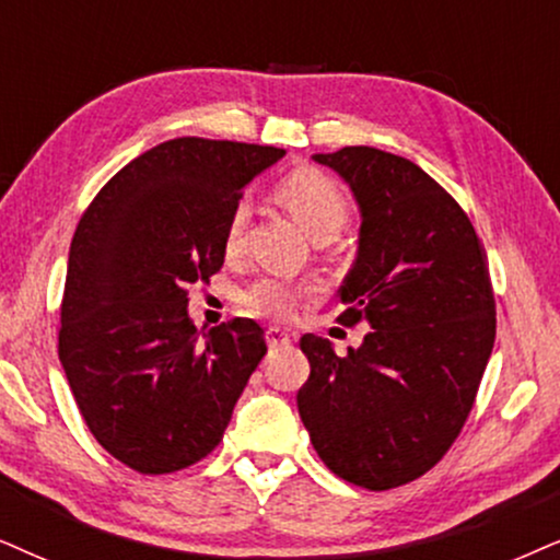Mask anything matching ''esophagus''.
Masks as SVG:
<instances>
[{
    "mask_svg": "<svg viewBox=\"0 0 560 560\" xmlns=\"http://www.w3.org/2000/svg\"><path fill=\"white\" fill-rule=\"evenodd\" d=\"M266 343L271 346V349H281V346H289L292 343V336H289L287 330H281V328H268L266 330Z\"/></svg>",
    "mask_w": 560,
    "mask_h": 560,
    "instance_id": "1",
    "label": "esophagus"
}]
</instances>
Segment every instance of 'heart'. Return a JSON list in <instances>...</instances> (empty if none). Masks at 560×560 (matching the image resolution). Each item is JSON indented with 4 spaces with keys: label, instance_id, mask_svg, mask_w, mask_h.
<instances>
[{
    "label": "heart",
    "instance_id": "b5f03b06",
    "mask_svg": "<svg viewBox=\"0 0 560 560\" xmlns=\"http://www.w3.org/2000/svg\"><path fill=\"white\" fill-rule=\"evenodd\" d=\"M276 198L313 240L336 237L346 224V217H349V203H346V196L338 188V183L313 167L294 170L292 175H287L279 183V188H276ZM245 219L247 207L237 203L230 211L228 230H224V247H228V253H235L240 243H243ZM300 296V287L289 284L284 279H276V276H264V279H256L240 294V302H243L245 310L256 315L287 320L294 313Z\"/></svg>",
    "mask_w": 560,
    "mask_h": 560
}]
</instances>
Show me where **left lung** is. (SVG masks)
I'll use <instances>...</instances> for the list:
<instances>
[{"instance_id": "1", "label": "left lung", "mask_w": 560, "mask_h": 560, "mask_svg": "<svg viewBox=\"0 0 560 560\" xmlns=\"http://www.w3.org/2000/svg\"><path fill=\"white\" fill-rule=\"evenodd\" d=\"M313 160L341 175L359 207L357 260L338 296L341 320L372 330L346 357L302 336L310 377L296 408L338 478L387 491L434 468L476 400L497 338L486 250L416 162L374 147Z\"/></svg>"}]
</instances>
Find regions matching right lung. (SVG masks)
I'll use <instances>...</instances> for the list:
<instances>
[{
  "label": "right lung",
  "instance_id": "obj_1",
  "mask_svg": "<svg viewBox=\"0 0 560 560\" xmlns=\"http://www.w3.org/2000/svg\"><path fill=\"white\" fill-rule=\"evenodd\" d=\"M284 154L162 141L118 170L77 224L59 359L92 436L131 470L162 476L207 457L264 359L256 320L198 330L188 287L222 268L230 211Z\"/></svg>",
  "mask_w": 560,
  "mask_h": 560
}]
</instances>
